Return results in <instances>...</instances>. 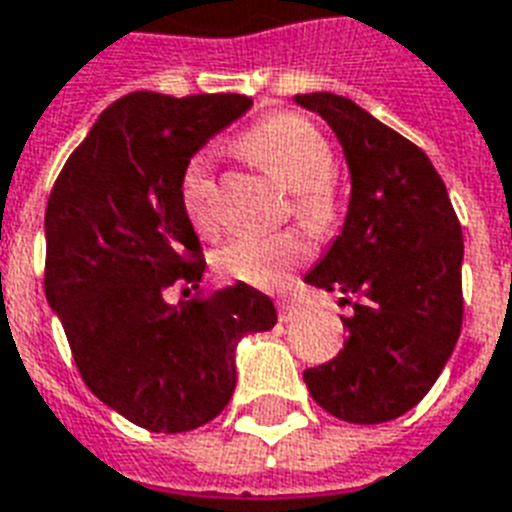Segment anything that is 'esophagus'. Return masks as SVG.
<instances>
[{
  "label": "esophagus",
  "mask_w": 512,
  "mask_h": 512,
  "mask_svg": "<svg viewBox=\"0 0 512 512\" xmlns=\"http://www.w3.org/2000/svg\"><path fill=\"white\" fill-rule=\"evenodd\" d=\"M299 304L293 299H280L277 301V318L283 320V323H291V320L299 318Z\"/></svg>",
  "instance_id": "obj_1"
}]
</instances>
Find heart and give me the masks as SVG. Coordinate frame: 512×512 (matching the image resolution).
Returning <instances> with one entry per match:
<instances>
[{
	"instance_id": "obj_1",
	"label": "heart",
	"mask_w": 512,
	"mask_h": 512,
	"mask_svg": "<svg viewBox=\"0 0 512 512\" xmlns=\"http://www.w3.org/2000/svg\"><path fill=\"white\" fill-rule=\"evenodd\" d=\"M237 149L259 165L264 173L293 192V211L312 232H328L339 219L331 165L334 154L326 136L299 114H272L251 128ZM181 205L186 219L200 235L211 237L219 229L216 181L208 160L194 157L181 178ZM312 245L299 229H285L269 237H232L221 245L213 264L221 277L256 288H280L288 283L293 269L310 259Z\"/></svg>"
}]
</instances>
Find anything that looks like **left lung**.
I'll return each mask as SVG.
<instances>
[{
  "mask_svg": "<svg viewBox=\"0 0 512 512\" xmlns=\"http://www.w3.org/2000/svg\"><path fill=\"white\" fill-rule=\"evenodd\" d=\"M293 101L331 125L352 178L342 235L304 283L358 296L344 350L304 382L336 419L390 422L430 392L462 331V227L417 144L344 95Z\"/></svg>",
  "mask_w": 512,
  "mask_h": 512,
  "instance_id": "8db88e82",
  "label": "left lung"
}]
</instances>
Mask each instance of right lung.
<instances>
[{
  "mask_svg": "<svg viewBox=\"0 0 512 512\" xmlns=\"http://www.w3.org/2000/svg\"><path fill=\"white\" fill-rule=\"evenodd\" d=\"M251 104L237 93L125 95L47 200L45 296L74 363L95 398L152 433L219 417L235 392L237 342L277 323L272 299L245 283L165 301L170 285L197 288L205 272L181 205L186 165Z\"/></svg>",
  "mask_w": 512,
  "mask_h": 512,
  "instance_id": "obj_1",
  "label": "right lung"
}]
</instances>
